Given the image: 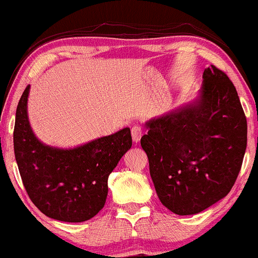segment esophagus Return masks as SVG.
Wrapping results in <instances>:
<instances>
[{
  "label": "esophagus",
  "mask_w": 258,
  "mask_h": 258,
  "mask_svg": "<svg viewBox=\"0 0 258 258\" xmlns=\"http://www.w3.org/2000/svg\"><path fill=\"white\" fill-rule=\"evenodd\" d=\"M131 134H132V140H134L135 143H138L141 141L143 136V130L142 127L138 126V124H135L131 130Z\"/></svg>",
  "instance_id": "obj_1"
}]
</instances>
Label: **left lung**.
<instances>
[{"instance_id": "obj_1", "label": "left lung", "mask_w": 258, "mask_h": 258, "mask_svg": "<svg viewBox=\"0 0 258 258\" xmlns=\"http://www.w3.org/2000/svg\"><path fill=\"white\" fill-rule=\"evenodd\" d=\"M141 146L160 202L191 216L224 198L241 169L247 122L233 82L216 66L203 72L198 95L144 123Z\"/></svg>"}]
</instances>
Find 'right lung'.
I'll list each match as a JSON object with an SVG mask.
<instances>
[{
    "label": "right lung",
    "instance_id": "add662e5",
    "mask_svg": "<svg viewBox=\"0 0 258 258\" xmlns=\"http://www.w3.org/2000/svg\"><path fill=\"white\" fill-rule=\"evenodd\" d=\"M25 88L16 111L14 155L28 196L45 216L81 223L97 216L107 197V179L131 148L128 127L73 148L42 143L30 126Z\"/></svg>",
    "mask_w": 258,
    "mask_h": 258
}]
</instances>
